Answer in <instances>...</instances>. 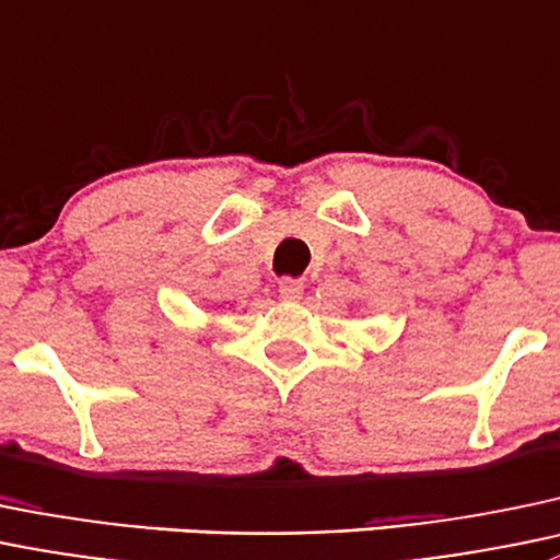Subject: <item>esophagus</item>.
<instances>
[{
    "label": "esophagus",
    "mask_w": 560,
    "mask_h": 560,
    "mask_svg": "<svg viewBox=\"0 0 560 560\" xmlns=\"http://www.w3.org/2000/svg\"><path fill=\"white\" fill-rule=\"evenodd\" d=\"M279 295L287 303H295V300L303 298V281L300 279H281L279 281Z\"/></svg>",
    "instance_id": "1"
}]
</instances>
